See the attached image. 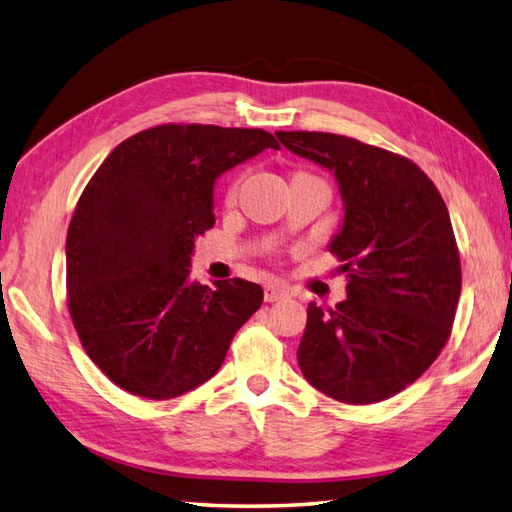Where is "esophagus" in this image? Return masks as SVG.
Here are the masks:
<instances>
[{
    "mask_svg": "<svg viewBox=\"0 0 512 512\" xmlns=\"http://www.w3.org/2000/svg\"><path fill=\"white\" fill-rule=\"evenodd\" d=\"M284 297H286V288H281L277 284H268L266 290H264V299L270 301V303L284 299Z\"/></svg>",
    "mask_w": 512,
    "mask_h": 512,
    "instance_id": "1",
    "label": "esophagus"
}]
</instances>
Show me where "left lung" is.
Segmentation results:
<instances>
[{"instance_id": "8db88e82", "label": "left lung", "mask_w": 512, "mask_h": 512, "mask_svg": "<svg viewBox=\"0 0 512 512\" xmlns=\"http://www.w3.org/2000/svg\"><path fill=\"white\" fill-rule=\"evenodd\" d=\"M292 154L328 169L343 202L330 253L347 297L308 306L297 361L308 383L369 405L418 380L451 334L462 273L451 217L427 173L391 151L323 132H277Z\"/></svg>"}]
</instances>
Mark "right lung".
Listing matches in <instances>:
<instances>
[{"label":"right lung","instance_id":"right-lung-1","mask_svg":"<svg viewBox=\"0 0 512 512\" xmlns=\"http://www.w3.org/2000/svg\"><path fill=\"white\" fill-rule=\"evenodd\" d=\"M279 149L264 129L160 125L123 140L76 204L65 239L68 308L85 352L129 394L167 400L222 367L262 286L191 281V255L215 224L224 171Z\"/></svg>","mask_w":512,"mask_h":512}]
</instances>
